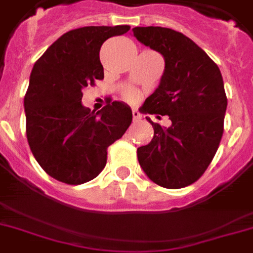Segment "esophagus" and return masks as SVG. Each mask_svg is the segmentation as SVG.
Returning a JSON list of instances; mask_svg holds the SVG:
<instances>
[{
    "label": "esophagus",
    "instance_id": "esophagus-1",
    "mask_svg": "<svg viewBox=\"0 0 253 253\" xmlns=\"http://www.w3.org/2000/svg\"><path fill=\"white\" fill-rule=\"evenodd\" d=\"M132 119H134V122L140 121V119H142V114H140L138 110H132Z\"/></svg>",
    "mask_w": 253,
    "mask_h": 253
}]
</instances>
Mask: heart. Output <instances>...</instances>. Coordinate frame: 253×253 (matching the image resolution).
<instances>
[{"instance_id": "obj_1", "label": "heart", "mask_w": 253, "mask_h": 253, "mask_svg": "<svg viewBox=\"0 0 253 253\" xmlns=\"http://www.w3.org/2000/svg\"><path fill=\"white\" fill-rule=\"evenodd\" d=\"M123 95H125V98H126L127 101H135V99L139 97L138 91L135 90V89H132V87H127V89H125Z\"/></svg>"}]
</instances>
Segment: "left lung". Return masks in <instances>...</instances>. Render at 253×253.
<instances>
[{"label":"left lung","mask_w":253,"mask_h":253,"mask_svg":"<svg viewBox=\"0 0 253 253\" xmlns=\"http://www.w3.org/2000/svg\"><path fill=\"white\" fill-rule=\"evenodd\" d=\"M134 37L162 53L166 68L156 90L144 101V114L168 115L172 125L154 127V138L138 148L148 178L163 188L196 182L210 166L223 135L227 97L218 65L184 34L167 27H134Z\"/></svg>","instance_id":"obj_1"}]
</instances>
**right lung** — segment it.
<instances>
[{"mask_svg":"<svg viewBox=\"0 0 253 253\" xmlns=\"http://www.w3.org/2000/svg\"><path fill=\"white\" fill-rule=\"evenodd\" d=\"M130 26L71 30L34 64L25 95L26 135L44 172L64 184L93 180L106 166L107 148L132 121L126 103L114 101L94 113L81 102L83 89L103 79L99 49Z\"/></svg>","mask_w":253,"mask_h":253,"instance_id":"obj_1","label":"right lung"}]
</instances>
